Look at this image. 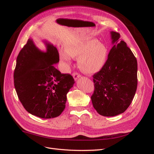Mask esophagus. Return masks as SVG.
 Wrapping results in <instances>:
<instances>
[{
    "label": "esophagus",
    "mask_w": 154,
    "mask_h": 154,
    "mask_svg": "<svg viewBox=\"0 0 154 154\" xmlns=\"http://www.w3.org/2000/svg\"><path fill=\"white\" fill-rule=\"evenodd\" d=\"M72 76H73L74 80H76V79H78L79 77H80L81 76H80V74H79L78 72H74L72 73Z\"/></svg>",
    "instance_id": "34e87169"
}]
</instances>
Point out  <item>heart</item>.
Listing matches in <instances>:
<instances>
[{"instance_id": "1", "label": "heart", "mask_w": 154, "mask_h": 154, "mask_svg": "<svg viewBox=\"0 0 154 154\" xmlns=\"http://www.w3.org/2000/svg\"><path fill=\"white\" fill-rule=\"evenodd\" d=\"M60 58L67 64L70 57L78 58V65L82 71L94 74L99 71L106 62L108 49L106 46L96 39L75 41L66 46V51L60 50Z\"/></svg>"}]
</instances>
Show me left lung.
I'll list each match as a JSON object with an SVG mask.
<instances>
[{"label": "left lung", "instance_id": "left-lung-1", "mask_svg": "<svg viewBox=\"0 0 154 154\" xmlns=\"http://www.w3.org/2000/svg\"><path fill=\"white\" fill-rule=\"evenodd\" d=\"M114 46L104 66L94 74V91L91 96L94 108L103 116L122 114L131 104L137 86V62L119 34L112 31Z\"/></svg>", "mask_w": 154, "mask_h": 154}]
</instances>
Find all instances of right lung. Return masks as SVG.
Masks as SVG:
<instances>
[{
    "label": "right lung",
    "mask_w": 154,
    "mask_h": 154,
    "mask_svg": "<svg viewBox=\"0 0 154 154\" xmlns=\"http://www.w3.org/2000/svg\"><path fill=\"white\" fill-rule=\"evenodd\" d=\"M47 44L42 52L29 39L17 58L14 85L24 109L44 119L58 117L66 108L67 94L74 83L70 74H62L53 64L59 62L54 46Z\"/></svg>",
    "instance_id": "1"
}]
</instances>
